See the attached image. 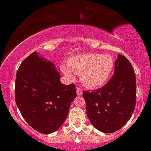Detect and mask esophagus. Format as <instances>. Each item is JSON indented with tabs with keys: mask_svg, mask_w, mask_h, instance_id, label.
I'll return each instance as SVG.
<instances>
[{
	"mask_svg": "<svg viewBox=\"0 0 151 151\" xmlns=\"http://www.w3.org/2000/svg\"><path fill=\"white\" fill-rule=\"evenodd\" d=\"M76 91H77V96H80L81 94V92H82V91H81V89L79 87V86H77V87L76 88Z\"/></svg>",
	"mask_w": 151,
	"mask_h": 151,
	"instance_id": "1",
	"label": "esophagus"
}]
</instances>
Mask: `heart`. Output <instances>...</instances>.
<instances>
[{
	"instance_id": "obj_1",
	"label": "heart",
	"mask_w": 151,
	"mask_h": 151,
	"mask_svg": "<svg viewBox=\"0 0 151 151\" xmlns=\"http://www.w3.org/2000/svg\"><path fill=\"white\" fill-rule=\"evenodd\" d=\"M67 66L62 65V73L74 79V73L80 74L81 83L89 89L105 85L113 75L115 61L113 57L101 54H79L68 59Z\"/></svg>"
}]
</instances>
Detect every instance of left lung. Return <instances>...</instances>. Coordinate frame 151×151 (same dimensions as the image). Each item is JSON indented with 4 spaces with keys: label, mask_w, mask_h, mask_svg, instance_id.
<instances>
[{
    "label": "left lung",
    "mask_w": 151,
    "mask_h": 151,
    "mask_svg": "<svg viewBox=\"0 0 151 151\" xmlns=\"http://www.w3.org/2000/svg\"><path fill=\"white\" fill-rule=\"evenodd\" d=\"M86 114L91 124L103 133H113L131 117L136 106V76L128 59L118 55L114 73L106 85L83 91Z\"/></svg>",
    "instance_id": "8db88e82"
}]
</instances>
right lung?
I'll use <instances>...</instances> for the list:
<instances>
[{
    "instance_id": "add662e5",
    "label": "right lung",
    "mask_w": 151,
    "mask_h": 151,
    "mask_svg": "<svg viewBox=\"0 0 151 151\" xmlns=\"http://www.w3.org/2000/svg\"><path fill=\"white\" fill-rule=\"evenodd\" d=\"M60 79L55 65L37 52L25 59L17 72L16 104L26 122L41 133L59 129L77 96L74 84L65 85Z\"/></svg>"
}]
</instances>
